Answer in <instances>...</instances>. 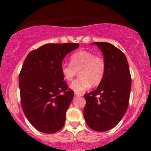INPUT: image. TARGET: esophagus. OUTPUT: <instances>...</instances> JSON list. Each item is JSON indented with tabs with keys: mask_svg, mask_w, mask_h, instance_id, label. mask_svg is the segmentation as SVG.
Returning <instances> with one entry per match:
<instances>
[{
	"mask_svg": "<svg viewBox=\"0 0 151 151\" xmlns=\"http://www.w3.org/2000/svg\"><path fill=\"white\" fill-rule=\"evenodd\" d=\"M74 94H75V96H82V93H79V92H74Z\"/></svg>",
	"mask_w": 151,
	"mask_h": 151,
	"instance_id": "1",
	"label": "esophagus"
}]
</instances>
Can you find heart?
Listing matches in <instances>:
<instances>
[{
    "label": "heart",
    "mask_w": 151,
    "mask_h": 151,
    "mask_svg": "<svg viewBox=\"0 0 151 151\" xmlns=\"http://www.w3.org/2000/svg\"><path fill=\"white\" fill-rule=\"evenodd\" d=\"M106 68L104 59L86 50L73 53L70 64L63 62L60 66L64 79L68 81H72L79 72V77L70 85L71 89L76 92L85 91L91 85L96 86L101 84L105 77Z\"/></svg>",
    "instance_id": "b5f03b06"
}]
</instances>
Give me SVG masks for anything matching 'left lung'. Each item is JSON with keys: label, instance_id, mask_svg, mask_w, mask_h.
<instances>
[{"label": "left lung", "instance_id": "1", "mask_svg": "<svg viewBox=\"0 0 151 151\" xmlns=\"http://www.w3.org/2000/svg\"><path fill=\"white\" fill-rule=\"evenodd\" d=\"M93 44L101 50L106 68L105 77L97 89L84 94V116L89 128L101 132L114 128L126 114L131 77L124 52L108 42Z\"/></svg>", "mask_w": 151, "mask_h": 151}]
</instances>
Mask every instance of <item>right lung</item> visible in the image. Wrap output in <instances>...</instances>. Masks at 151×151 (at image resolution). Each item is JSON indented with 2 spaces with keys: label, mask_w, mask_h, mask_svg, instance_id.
Listing matches in <instances>:
<instances>
[{
  "label": "right lung",
  "mask_w": 151,
  "mask_h": 151,
  "mask_svg": "<svg viewBox=\"0 0 151 151\" xmlns=\"http://www.w3.org/2000/svg\"><path fill=\"white\" fill-rule=\"evenodd\" d=\"M78 43L46 44L26 57L19 75L21 106L29 122L40 132L54 133L63 127L74 97L60 66Z\"/></svg>",
  "instance_id": "1"
}]
</instances>
